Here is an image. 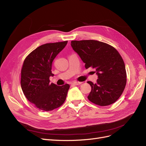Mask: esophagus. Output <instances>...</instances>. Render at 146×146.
Returning a JSON list of instances; mask_svg holds the SVG:
<instances>
[{
	"label": "esophagus",
	"instance_id": "1",
	"mask_svg": "<svg viewBox=\"0 0 146 146\" xmlns=\"http://www.w3.org/2000/svg\"><path fill=\"white\" fill-rule=\"evenodd\" d=\"M72 85H80V84H82V82L75 81V82H73L72 83Z\"/></svg>",
	"mask_w": 146,
	"mask_h": 146
}]
</instances>
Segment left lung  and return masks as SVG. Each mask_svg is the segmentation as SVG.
Masks as SVG:
<instances>
[{"mask_svg": "<svg viewBox=\"0 0 146 146\" xmlns=\"http://www.w3.org/2000/svg\"><path fill=\"white\" fill-rule=\"evenodd\" d=\"M70 45L85 63V68L91 67L98 76L96 83L88 82L91 87L88 99L100 106L115 102L127 82L125 64L117 50L96 40L72 41Z\"/></svg>", "mask_w": 146, "mask_h": 146, "instance_id": "obj_1", "label": "left lung"}]
</instances>
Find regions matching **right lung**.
<instances>
[{
  "mask_svg": "<svg viewBox=\"0 0 146 146\" xmlns=\"http://www.w3.org/2000/svg\"><path fill=\"white\" fill-rule=\"evenodd\" d=\"M68 41L47 43L37 47L26 57L21 70V88L26 98L39 110L52 111L64 102L69 85L50 83L52 64Z\"/></svg>",
  "mask_w": 146,
  "mask_h": 146,
  "instance_id": "1",
  "label": "right lung"
}]
</instances>
